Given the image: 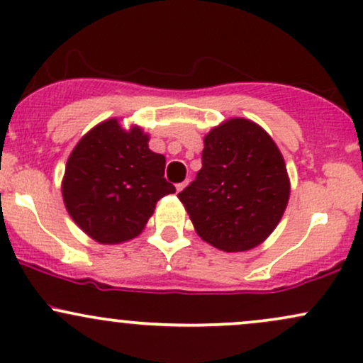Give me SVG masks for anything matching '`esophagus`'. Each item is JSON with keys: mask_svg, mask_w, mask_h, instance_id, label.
I'll list each match as a JSON object with an SVG mask.
<instances>
[{"mask_svg": "<svg viewBox=\"0 0 363 363\" xmlns=\"http://www.w3.org/2000/svg\"><path fill=\"white\" fill-rule=\"evenodd\" d=\"M187 186V181H184V182H179V184L176 186V189H177V193H181L182 189H184V187Z\"/></svg>", "mask_w": 363, "mask_h": 363, "instance_id": "34e87169", "label": "esophagus"}]
</instances>
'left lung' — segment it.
Masks as SVG:
<instances>
[{
	"instance_id": "1",
	"label": "left lung",
	"mask_w": 363,
	"mask_h": 363,
	"mask_svg": "<svg viewBox=\"0 0 363 363\" xmlns=\"http://www.w3.org/2000/svg\"><path fill=\"white\" fill-rule=\"evenodd\" d=\"M201 164L177 194L198 235L225 252L259 245L290 196L285 160L272 136L249 119H228L205 136Z\"/></svg>"
}]
</instances>
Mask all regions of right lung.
I'll use <instances>...</instances> for the list:
<instances>
[{"mask_svg":"<svg viewBox=\"0 0 363 363\" xmlns=\"http://www.w3.org/2000/svg\"><path fill=\"white\" fill-rule=\"evenodd\" d=\"M165 157L148 148V135L118 119L90 129L73 148L62 177V199L74 223L101 244L141 234L157 201L176 193L165 181Z\"/></svg>","mask_w":363,"mask_h":363,"instance_id":"right-lung-1","label":"right lung"}]
</instances>
